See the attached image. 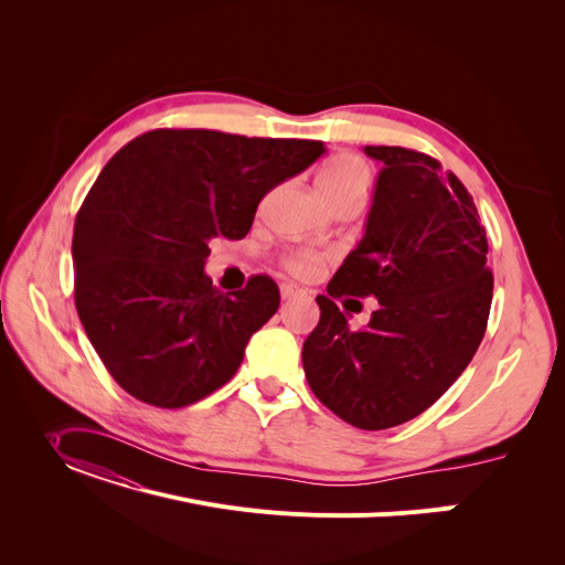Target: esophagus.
I'll use <instances>...</instances> for the list:
<instances>
[{
    "instance_id": "34e87169",
    "label": "esophagus",
    "mask_w": 565,
    "mask_h": 565,
    "mask_svg": "<svg viewBox=\"0 0 565 565\" xmlns=\"http://www.w3.org/2000/svg\"><path fill=\"white\" fill-rule=\"evenodd\" d=\"M298 295H302V288H298L295 284H281V298L284 300H292V298H298Z\"/></svg>"
}]
</instances>
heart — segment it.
Wrapping results in <instances>:
<instances>
[{"mask_svg": "<svg viewBox=\"0 0 565 565\" xmlns=\"http://www.w3.org/2000/svg\"><path fill=\"white\" fill-rule=\"evenodd\" d=\"M371 183L369 164L354 153H339L318 173V190L328 205H337L348 199H364ZM324 258L313 252H288L284 256L286 270L295 277H316Z\"/></svg>", "mask_w": 565, "mask_h": 565, "instance_id": "obj_1", "label": "heart"}]
</instances>
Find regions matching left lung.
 <instances>
[{"label":"left lung","instance_id":"1","mask_svg":"<svg viewBox=\"0 0 565 565\" xmlns=\"http://www.w3.org/2000/svg\"><path fill=\"white\" fill-rule=\"evenodd\" d=\"M382 162L366 233L318 295L320 320L302 348L311 392L337 417L384 430L419 417L471 362L488 328V237L456 173L403 146H366ZM381 307L352 333L337 297Z\"/></svg>","mask_w":565,"mask_h":565}]
</instances>
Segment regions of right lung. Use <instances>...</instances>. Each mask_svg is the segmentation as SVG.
<instances>
[{
  "mask_svg": "<svg viewBox=\"0 0 565 565\" xmlns=\"http://www.w3.org/2000/svg\"><path fill=\"white\" fill-rule=\"evenodd\" d=\"M322 153L311 139L162 128L105 164L75 220V307L118 387L175 409L235 375L279 288L256 275L224 295L203 273L207 243L245 237L260 199Z\"/></svg>",
  "mask_w": 565,
  "mask_h": 565,
  "instance_id": "1",
  "label": "right lung"
}]
</instances>
